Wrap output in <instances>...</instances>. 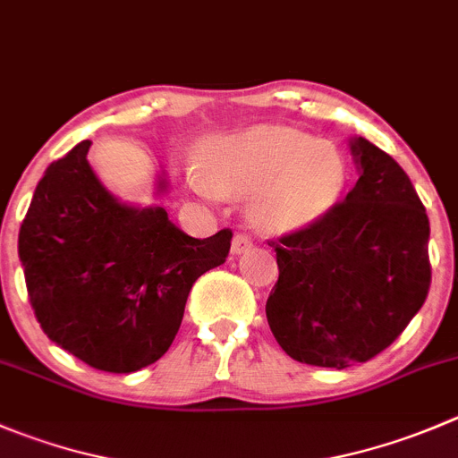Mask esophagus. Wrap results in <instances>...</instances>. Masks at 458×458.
<instances>
[{
	"label": "esophagus",
	"instance_id": "esophagus-1",
	"mask_svg": "<svg viewBox=\"0 0 458 458\" xmlns=\"http://www.w3.org/2000/svg\"><path fill=\"white\" fill-rule=\"evenodd\" d=\"M250 248H252V239L248 237V234H243V233L234 234V239H233V255H242V252L250 250Z\"/></svg>",
	"mask_w": 458,
	"mask_h": 458
}]
</instances>
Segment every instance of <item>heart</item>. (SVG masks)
<instances>
[{
	"mask_svg": "<svg viewBox=\"0 0 458 458\" xmlns=\"http://www.w3.org/2000/svg\"><path fill=\"white\" fill-rule=\"evenodd\" d=\"M188 183L203 197L252 194L250 216L270 233L309 228L340 201L347 163L333 145L291 127H255L208 145Z\"/></svg>",
	"mask_w": 458,
	"mask_h": 458,
	"instance_id": "heart-1",
	"label": "heart"
}]
</instances>
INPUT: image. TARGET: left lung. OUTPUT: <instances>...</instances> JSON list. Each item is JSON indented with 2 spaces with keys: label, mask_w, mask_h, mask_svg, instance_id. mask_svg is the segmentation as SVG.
<instances>
[{
  "label": "left lung",
  "mask_w": 458,
  "mask_h": 458,
  "mask_svg": "<svg viewBox=\"0 0 458 458\" xmlns=\"http://www.w3.org/2000/svg\"><path fill=\"white\" fill-rule=\"evenodd\" d=\"M344 201L309 228L282 234L266 318L297 362L344 369L392 344L428 297L429 219L410 176L367 139Z\"/></svg>",
  "instance_id": "obj_1"
}]
</instances>
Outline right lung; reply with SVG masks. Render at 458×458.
<instances>
[{"label":"right lung","mask_w":458,"mask_h":458,"mask_svg":"<svg viewBox=\"0 0 458 458\" xmlns=\"http://www.w3.org/2000/svg\"><path fill=\"white\" fill-rule=\"evenodd\" d=\"M89 148L48 165L17 248L42 331L93 369L131 374L170 349L190 288L224 264L233 230L194 239L165 208L125 206L93 174Z\"/></svg>","instance_id":"1"}]
</instances>
